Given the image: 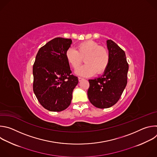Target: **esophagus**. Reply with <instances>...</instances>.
<instances>
[{
    "label": "esophagus",
    "mask_w": 157,
    "mask_h": 157,
    "mask_svg": "<svg viewBox=\"0 0 157 157\" xmlns=\"http://www.w3.org/2000/svg\"><path fill=\"white\" fill-rule=\"evenodd\" d=\"M84 79L83 78H81V77H79L78 78V80H79V81H82V80H83Z\"/></svg>",
    "instance_id": "obj_1"
}]
</instances>
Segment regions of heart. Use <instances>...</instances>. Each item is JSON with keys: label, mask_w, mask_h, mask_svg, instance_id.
Here are the masks:
<instances>
[{"label": "heart", "mask_w": 157, "mask_h": 157, "mask_svg": "<svg viewBox=\"0 0 157 157\" xmlns=\"http://www.w3.org/2000/svg\"><path fill=\"white\" fill-rule=\"evenodd\" d=\"M65 56L67 61L75 70L79 68L84 58L86 64L76 71L77 75L82 76H90L95 73H103L109 62V55L107 49L91 40L78 44L77 50L69 48L66 50Z\"/></svg>", "instance_id": "heart-1"}]
</instances>
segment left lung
Listing matches in <instances>:
<instances>
[{"mask_svg": "<svg viewBox=\"0 0 157 157\" xmlns=\"http://www.w3.org/2000/svg\"><path fill=\"white\" fill-rule=\"evenodd\" d=\"M109 62L101 76L89 79L87 96L95 107L105 109L114 105L120 99L127 83L128 64L125 53L111 40H107Z\"/></svg>", "mask_w": 157, "mask_h": 157, "instance_id": "8db88e82", "label": "left lung"}]
</instances>
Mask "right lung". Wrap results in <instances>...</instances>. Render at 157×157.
Segmentation results:
<instances>
[{
  "instance_id": "right-lung-1",
  "label": "right lung",
  "mask_w": 157,
  "mask_h": 157,
  "mask_svg": "<svg viewBox=\"0 0 157 157\" xmlns=\"http://www.w3.org/2000/svg\"><path fill=\"white\" fill-rule=\"evenodd\" d=\"M71 39L55 38L40 48L33 66V92L40 103L50 111L60 112L71 102L78 77L71 75L65 53Z\"/></svg>"
}]
</instances>
